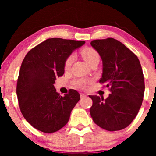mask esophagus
<instances>
[{
  "instance_id": "esophagus-1",
  "label": "esophagus",
  "mask_w": 156,
  "mask_h": 156,
  "mask_svg": "<svg viewBox=\"0 0 156 156\" xmlns=\"http://www.w3.org/2000/svg\"><path fill=\"white\" fill-rule=\"evenodd\" d=\"M80 98H85V97H87V95H86L85 94H83V93H81V94H80Z\"/></svg>"
}]
</instances>
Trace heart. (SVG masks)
<instances>
[{
    "mask_svg": "<svg viewBox=\"0 0 156 156\" xmlns=\"http://www.w3.org/2000/svg\"><path fill=\"white\" fill-rule=\"evenodd\" d=\"M81 55L82 57L83 58V59L86 61L87 64H89L93 60H94L97 58H99V55H98V53L95 51V50H94L92 48H86L82 50L81 51ZM73 61H74V55H70L69 57L66 59L65 63H64V68L66 69H69V67L72 65ZM75 85L76 87H79V88L84 89L87 87V83H88V80H84V79H80L77 80L74 82Z\"/></svg>",
    "mask_w": 156,
    "mask_h": 156,
    "instance_id": "b5f03b06",
    "label": "heart"
}]
</instances>
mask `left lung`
<instances>
[{
	"label": "left lung",
	"mask_w": 156,
	"mask_h": 156,
	"mask_svg": "<svg viewBox=\"0 0 156 156\" xmlns=\"http://www.w3.org/2000/svg\"><path fill=\"white\" fill-rule=\"evenodd\" d=\"M103 62L100 83H106L112 94L106 99L89 95L92 100L90 114L103 129L116 131L128 127L142 103L144 81L138 57L122 42L113 38L90 42Z\"/></svg>",
	"instance_id": "obj_1"
}]
</instances>
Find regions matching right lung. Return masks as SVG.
Listing matches in <instances>:
<instances>
[{
	"label": "right lung",
	"mask_w": 156,
	"mask_h": 156,
	"mask_svg": "<svg viewBox=\"0 0 156 156\" xmlns=\"http://www.w3.org/2000/svg\"><path fill=\"white\" fill-rule=\"evenodd\" d=\"M84 41L46 39L25 56L20 69L17 95L23 117L36 129L51 133L69 121L80 94L74 89L61 96L53 84L64 73L65 61Z\"/></svg>",
	"instance_id": "right-lung-1"
}]
</instances>
